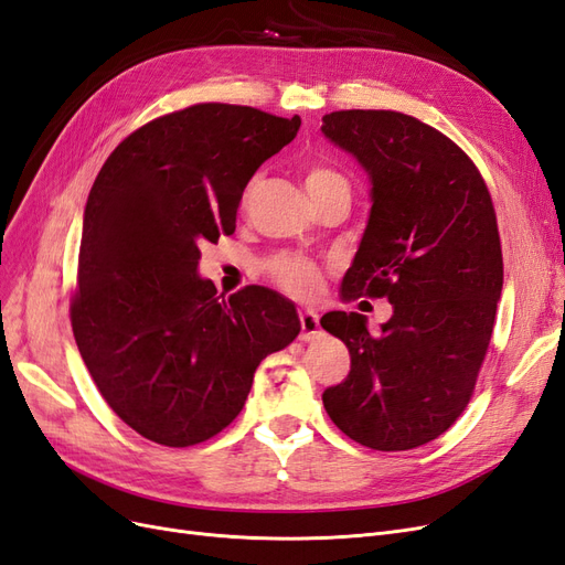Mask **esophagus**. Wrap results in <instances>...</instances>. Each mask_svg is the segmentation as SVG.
<instances>
[{"label": "esophagus", "instance_id": "obj_1", "mask_svg": "<svg viewBox=\"0 0 565 565\" xmlns=\"http://www.w3.org/2000/svg\"><path fill=\"white\" fill-rule=\"evenodd\" d=\"M299 322H301V339L311 341L320 337V318L318 311L313 309H301L299 311Z\"/></svg>", "mask_w": 565, "mask_h": 565}]
</instances>
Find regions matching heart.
I'll list each match as a JSON object with an SVG mask.
<instances>
[{
  "instance_id": "b5f03b06",
  "label": "heart",
  "mask_w": 565,
  "mask_h": 565,
  "mask_svg": "<svg viewBox=\"0 0 565 565\" xmlns=\"http://www.w3.org/2000/svg\"><path fill=\"white\" fill-rule=\"evenodd\" d=\"M337 181H344V179L328 167H313L311 172L306 174V188H309V191H316V188L337 183ZM268 270L273 280L297 297L313 295L320 285V268L311 262L299 259V256H278V259L270 262Z\"/></svg>"
}]
</instances>
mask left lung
<instances>
[{"mask_svg":"<svg viewBox=\"0 0 565 565\" xmlns=\"http://www.w3.org/2000/svg\"><path fill=\"white\" fill-rule=\"evenodd\" d=\"M320 131L363 167L370 218L341 299L386 297L380 334L361 313L320 324L344 341L349 377L324 388L330 419L372 450H413L467 407L502 295L492 200L467 152L396 110H339Z\"/></svg>","mask_w":565,"mask_h":565,"instance_id":"8db88e82","label":"left lung"}]
</instances>
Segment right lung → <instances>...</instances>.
I'll return each mask as SVG.
<instances>
[{
  "label": "right lung",
  "mask_w": 565,
  "mask_h": 565,
  "mask_svg": "<svg viewBox=\"0 0 565 565\" xmlns=\"http://www.w3.org/2000/svg\"><path fill=\"white\" fill-rule=\"evenodd\" d=\"M299 115L198 104L119 143L84 207L71 320L100 396L136 434L169 448L241 415L254 372L301 330L268 287L216 297L200 243L235 231L243 191L295 139Z\"/></svg>",
  "instance_id": "add662e5"
}]
</instances>
